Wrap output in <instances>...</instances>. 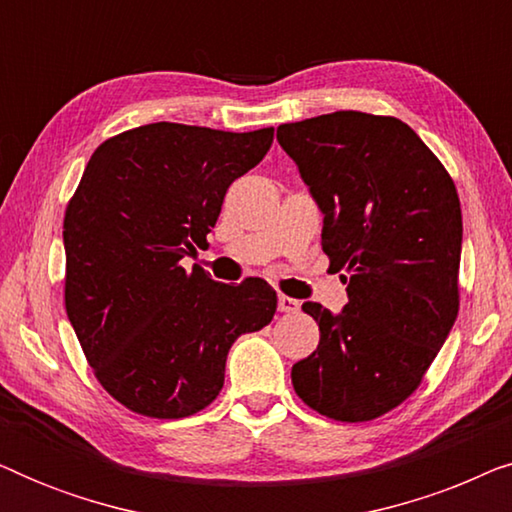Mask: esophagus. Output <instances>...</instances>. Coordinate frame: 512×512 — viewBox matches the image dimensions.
<instances>
[{"label": "esophagus", "instance_id": "34e87169", "mask_svg": "<svg viewBox=\"0 0 512 512\" xmlns=\"http://www.w3.org/2000/svg\"><path fill=\"white\" fill-rule=\"evenodd\" d=\"M277 305H279V312H286V314H296L300 310L298 300L296 298H289V296H279Z\"/></svg>", "mask_w": 512, "mask_h": 512}]
</instances>
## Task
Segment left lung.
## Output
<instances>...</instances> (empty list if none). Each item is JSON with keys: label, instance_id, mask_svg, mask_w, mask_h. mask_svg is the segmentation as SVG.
I'll return each mask as SVG.
<instances>
[{"label": "left lung", "instance_id": "8db88e82", "mask_svg": "<svg viewBox=\"0 0 512 512\" xmlns=\"http://www.w3.org/2000/svg\"><path fill=\"white\" fill-rule=\"evenodd\" d=\"M324 214L321 249L347 284L319 345L291 368L296 394L338 422H370L419 387L459 312L461 205L417 132L391 116L335 111L277 128Z\"/></svg>", "mask_w": 512, "mask_h": 512}]
</instances>
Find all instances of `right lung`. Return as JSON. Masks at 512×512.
Masks as SVG:
<instances>
[{
    "label": "right lung",
    "mask_w": 512,
    "mask_h": 512,
    "mask_svg": "<svg viewBox=\"0 0 512 512\" xmlns=\"http://www.w3.org/2000/svg\"><path fill=\"white\" fill-rule=\"evenodd\" d=\"M272 137L163 121L90 156L62 226L65 307L95 377L128 410L179 419L207 408L233 342L275 317L263 279L230 286L200 265L181 268Z\"/></svg>",
    "instance_id": "obj_1"
}]
</instances>
